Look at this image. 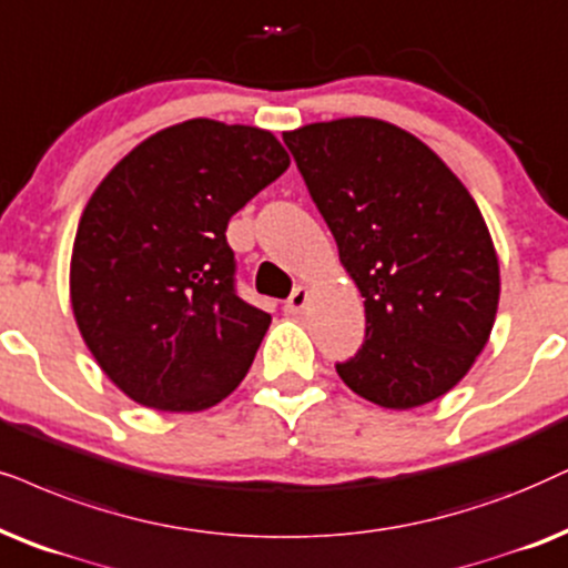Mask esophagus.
Segmentation results:
<instances>
[{
	"label": "esophagus",
	"mask_w": 568,
	"mask_h": 568,
	"mask_svg": "<svg viewBox=\"0 0 568 568\" xmlns=\"http://www.w3.org/2000/svg\"><path fill=\"white\" fill-rule=\"evenodd\" d=\"M307 300H311V292H307L305 286H297V290L290 294V300L284 302V311L290 315H300L302 311H305Z\"/></svg>",
	"instance_id": "obj_1"
}]
</instances>
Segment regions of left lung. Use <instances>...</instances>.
I'll list each match as a JSON object with an SVG mask.
<instances>
[{
    "instance_id": "left-lung-1",
    "label": "left lung",
    "mask_w": 568,
    "mask_h": 568,
    "mask_svg": "<svg viewBox=\"0 0 568 568\" xmlns=\"http://www.w3.org/2000/svg\"><path fill=\"white\" fill-rule=\"evenodd\" d=\"M284 143L365 297V342L336 363L338 378L386 409L452 392L488 344L500 294L473 195L423 140L383 120L305 124Z\"/></svg>"
}]
</instances>
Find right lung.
I'll list each match as a JSON object with an SVG mask.
<instances>
[{"mask_svg": "<svg viewBox=\"0 0 568 568\" xmlns=\"http://www.w3.org/2000/svg\"><path fill=\"white\" fill-rule=\"evenodd\" d=\"M286 166L268 130L187 120L143 140L95 187L72 247V313L132 402L209 409L247 375L271 315L237 294L226 224Z\"/></svg>", "mask_w": 568, "mask_h": 568, "instance_id": "1", "label": "right lung"}]
</instances>
